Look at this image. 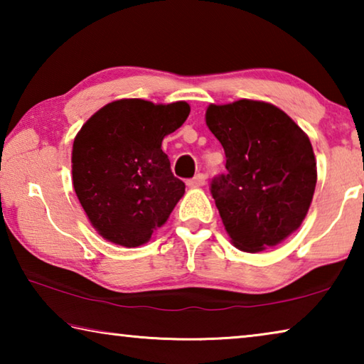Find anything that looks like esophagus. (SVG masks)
<instances>
[{
    "label": "esophagus",
    "instance_id": "1",
    "mask_svg": "<svg viewBox=\"0 0 364 364\" xmlns=\"http://www.w3.org/2000/svg\"><path fill=\"white\" fill-rule=\"evenodd\" d=\"M204 184H205V175L204 173H197L193 178V180L188 181L189 188H200V186H204Z\"/></svg>",
    "mask_w": 364,
    "mask_h": 364
}]
</instances>
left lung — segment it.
Masks as SVG:
<instances>
[{
    "instance_id": "obj_1",
    "label": "left lung",
    "mask_w": 364,
    "mask_h": 364,
    "mask_svg": "<svg viewBox=\"0 0 364 364\" xmlns=\"http://www.w3.org/2000/svg\"><path fill=\"white\" fill-rule=\"evenodd\" d=\"M205 123L225 149L226 175L212 196L239 250L274 247L299 230L316 186V159L306 133L269 102L210 104Z\"/></svg>"
}]
</instances>
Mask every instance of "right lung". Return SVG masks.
<instances>
[{"mask_svg": "<svg viewBox=\"0 0 364 364\" xmlns=\"http://www.w3.org/2000/svg\"><path fill=\"white\" fill-rule=\"evenodd\" d=\"M188 102H109L72 147V181L91 226L106 241L138 247L165 225L184 194L162 141L188 119Z\"/></svg>", "mask_w": 364, "mask_h": 364, "instance_id": "1", "label": "right lung"}]
</instances>
